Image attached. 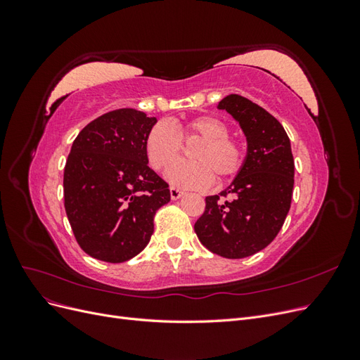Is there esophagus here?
<instances>
[{
	"mask_svg": "<svg viewBox=\"0 0 360 360\" xmlns=\"http://www.w3.org/2000/svg\"><path fill=\"white\" fill-rule=\"evenodd\" d=\"M169 193H171V200H180L183 195H184V192L183 191H180V189H177V188H171L169 189Z\"/></svg>",
	"mask_w": 360,
	"mask_h": 360,
	"instance_id": "esophagus-1",
	"label": "esophagus"
}]
</instances>
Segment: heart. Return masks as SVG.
<instances>
[{"label": "heart", "instance_id": "heart-1", "mask_svg": "<svg viewBox=\"0 0 360 360\" xmlns=\"http://www.w3.org/2000/svg\"><path fill=\"white\" fill-rule=\"evenodd\" d=\"M197 141L189 150L191 162H177L167 169V180L176 188L198 189L212 180L233 177L243 163V148L228 136V126L221 118L202 115L188 123L174 126L159 122L146 136V155L155 169L167 168L181 153V143Z\"/></svg>", "mask_w": 360, "mask_h": 360}]
</instances>
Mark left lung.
Wrapping results in <instances>:
<instances>
[{
	"label": "left lung",
	"instance_id": "left-lung-1",
	"mask_svg": "<svg viewBox=\"0 0 360 360\" xmlns=\"http://www.w3.org/2000/svg\"><path fill=\"white\" fill-rule=\"evenodd\" d=\"M246 136V156L230 186L205 198L195 222L200 242L225 258H245L264 249L278 236L288 214L294 159L290 138L278 120L243 96L217 103Z\"/></svg>",
	"mask_w": 360,
	"mask_h": 360
}]
</instances>
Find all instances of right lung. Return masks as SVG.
<instances>
[{"label":"right lung","instance_id":"1","mask_svg":"<svg viewBox=\"0 0 360 360\" xmlns=\"http://www.w3.org/2000/svg\"><path fill=\"white\" fill-rule=\"evenodd\" d=\"M156 117L123 108L86 124L64 167V207L84 252L124 263L155 231L156 210L171 200L168 183L148 167L146 136Z\"/></svg>","mask_w":360,"mask_h":360}]
</instances>
